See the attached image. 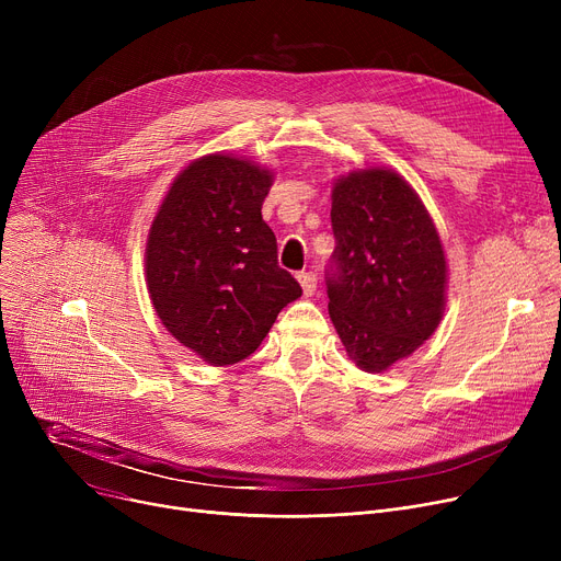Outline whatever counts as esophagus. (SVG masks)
Instances as JSON below:
<instances>
[{"label": "esophagus", "mask_w": 561, "mask_h": 561, "mask_svg": "<svg viewBox=\"0 0 561 561\" xmlns=\"http://www.w3.org/2000/svg\"><path fill=\"white\" fill-rule=\"evenodd\" d=\"M298 282H300V286L305 290V296H313V290L318 286L316 273H298Z\"/></svg>", "instance_id": "esophagus-1"}]
</instances>
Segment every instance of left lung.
Masks as SVG:
<instances>
[{
  "instance_id": "obj_1",
  "label": "left lung",
  "mask_w": 561,
  "mask_h": 561,
  "mask_svg": "<svg viewBox=\"0 0 561 561\" xmlns=\"http://www.w3.org/2000/svg\"><path fill=\"white\" fill-rule=\"evenodd\" d=\"M332 229L330 318L347 357L381 373L438 328L448 284L444 245L416 191L387 168L336 180Z\"/></svg>"
}]
</instances>
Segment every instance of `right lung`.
<instances>
[{
  "instance_id": "right-lung-1",
  "label": "right lung",
  "mask_w": 561,
  "mask_h": 561,
  "mask_svg": "<svg viewBox=\"0 0 561 561\" xmlns=\"http://www.w3.org/2000/svg\"><path fill=\"white\" fill-rule=\"evenodd\" d=\"M273 172L209 154L176 174L147 236L145 273L165 330L211 366L239 364L302 296L261 218Z\"/></svg>"
}]
</instances>
